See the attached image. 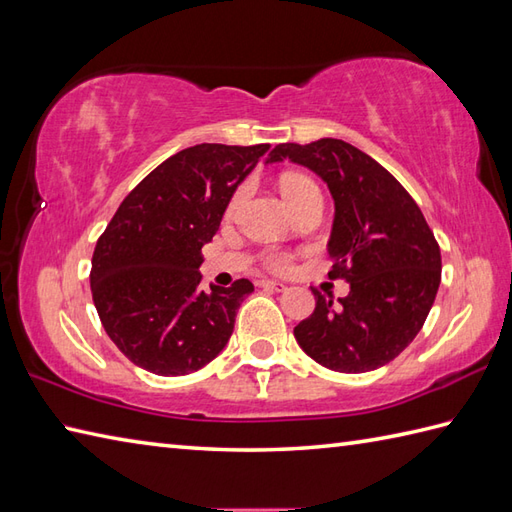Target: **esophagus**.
<instances>
[{
  "mask_svg": "<svg viewBox=\"0 0 512 512\" xmlns=\"http://www.w3.org/2000/svg\"><path fill=\"white\" fill-rule=\"evenodd\" d=\"M259 286L262 288H268V290H275V292H284L288 286L284 284V281H273V279H264L259 281Z\"/></svg>",
  "mask_w": 512,
  "mask_h": 512,
  "instance_id": "1",
  "label": "esophagus"
}]
</instances>
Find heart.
Here are the masks:
<instances>
[{
    "mask_svg": "<svg viewBox=\"0 0 512 512\" xmlns=\"http://www.w3.org/2000/svg\"><path fill=\"white\" fill-rule=\"evenodd\" d=\"M279 187H281V193H284V198L288 200L290 206H295L301 198H306V195H310V193H319L317 187H314V182L306 176H299V173H288V176L281 178ZM242 195H244V189H239L235 193L233 202H237L239 198H242ZM266 262H268V266H273V268H286L288 257L281 255V253H273V255L266 257Z\"/></svg>",
    "mask_w": 512,
    "mask_h": 512,
    "instance_id": "heart-1",
    "label": "heart"
}]
</instances>
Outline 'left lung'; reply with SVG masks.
I'll return each instance as SVG.
<instances>
[{
	"label": "left lung",
	"instance_id": "8db88e82",
	"mask_svg": "<svg viewBox=\"0 0 512 512\" xmlns=\"http://www.w3.org/2000/svg\"><path fill=\"white\" fill-rule=\"evenodd\" d=\"M290 160L328 184L334 222L332 277L347 297L314 292V312L295 328L299 347L334 372L387 365L416 339L440 286V246L418 204L374 158L339 138L277 145L266 165Z\"/></svg>",
	"mask_w": 512,
	"mask_h": 512
}]
</instances>
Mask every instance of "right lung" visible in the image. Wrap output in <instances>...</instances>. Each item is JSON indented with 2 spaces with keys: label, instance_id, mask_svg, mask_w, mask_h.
Wrapping results in <instances>:
<instances>
[{
  "label": "right lung",
  "instance_id": "obj_1",
  "mask_svg": "<svg viewBox=\"0 0 512 512\" xmlns=\"http://www.w3.org/2000/svg\"><path fill=\"white\" fill-rule=\"evenodd\" d=\"M270 145L187 147L158 165L118 206L92 257V299L103 328L134 365L184 376L211 363L255 290L200 288L209 244L233 193Z\"/></svg>",
  "mask_w": 512,
  "mask_h": 512
}]
</instances>
